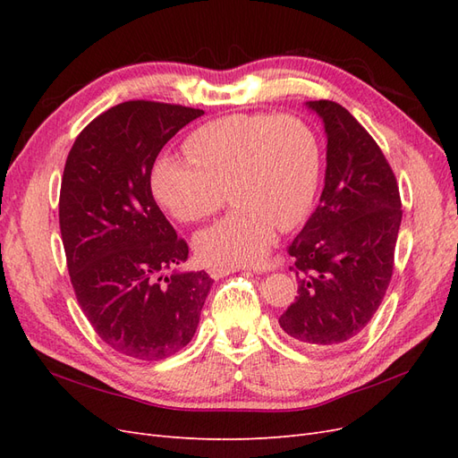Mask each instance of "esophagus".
Instances as JSON below:
<instances>
[{"mask_svg":"<svg viewBox=\"0 0 458 458\" xmlns=\"http://www.w3.org/2000/svg\"><path fill=\"white\" fill-rule=\"evenodd\" d=\"M234 271H237V269L227 267V266H212L210 269H208V273H210L212 279H221V276H227V275H231Z\"/></svg>","mask_w":458,"mask_h":458,"instance_id":"obj_1","label":"esophagus"}]
</instances>
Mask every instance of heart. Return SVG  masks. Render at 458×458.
I'll return each instance as SVG.
<instances>
[{"instance_id":"obj_1","label":"heart","mask_w":458,"mask_h":458,"mask_svg":"<svg viewBox=\"0 0 458 458\" xmlns=\"http://www.w3.org/2000/svg\"><path fill=\"white\" fill-rule=\"evenodd\" d=\"M189 160L162 157L152 192L182 224L216 216L227 197L234 210L197 234L210 266H258L275 227L294 229L310 214L321 182V143L294 114H233L208 122L185 141Z\"/></svg>"}]
</instances>
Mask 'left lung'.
Wrapping results in <instances>:
<instances>
[{"label": "left lung", "mask_w": 458, "mask_h": 458, "mask_svg": "<svg viewBox=\"0 0 458 458\" xmlns=\"http://www.w3.org/2000/svg\"><path fill=\"white\" fill-rule=\"evenodd\" d=\"M306 105L325 123V189L288 246L298 296L279 325L308 348L332 350L353 340L380 308L403 210L390 164L361 123L335 101Z\"/></svg>", "instance_id": "left-lung-1"}]
</instances>
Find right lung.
<instances>
[{
  "mask_svg": "<svg viewBox=\"0 0 458 458\" xmlns=\"http://www.w3.org/2000/svg\"><path fill=\"white\" fill-rule=\"evenodd\" d=\"M204 110L126 101L91 120L68 152L59 224L76 300L114 352L160 361L195 336L214 279L177 271L189 246L158 208V152Z\"/></svg>",
  "mask_w": 458,
  "mask_h": 458,
  "instance_id": "obj_1",
  "label": "right lung"
}]
</instances>
